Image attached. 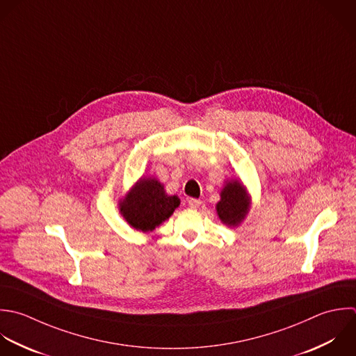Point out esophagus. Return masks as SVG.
<instances>
[{
  "mask_svg": "<svg viewBox=\"0 0 356 356\" xmlns=\"http://www.w3.org/2000/svg\"><path fill=\"white\" fill-rule=\"evenodd\" d=\"M187 204H188L190 208H194V209H195V208H198V207L201 205V201H200V200H195V198H188V200H187Z\"/></svg>",
  "mask_w": 356,
  "mask_h": 356,
  "instance_id": "esophagus-1",
  "label": "esophagus"
}]
</instances>
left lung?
<instances>
[{
	"mask_svg": "<svg viewBox=\"0 0 356 356\" xmlns=\"http://www.w3.org/2000/svg\"><path fill=\"white\" fill-rule=\"evenodd\" d=\"M220 201L216 205L220 220L229 226H237L248 212V198L238 180L226 183Z\"/></svg>",
	"mask_w": 356,
	"mask_h": 356,
	"instance_id": "obj_1",
	"label": "left lung"
}]
</instances>
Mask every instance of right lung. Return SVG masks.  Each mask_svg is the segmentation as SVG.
Listing matches in <instances>:
<instances>
[{
    "instance_id": "right-lung-1",
    "label": "right lung",
    "mask_w": 356,
    "mask_h": 356,
    "mask_svg": "<svg viewBox=\"0 0 356 356\" xmlns=\"http://www.w3.org/2000/svg\"><path fill=\"white\" fill-rule=\"evenodd\" d=\"M179 204L176 195L165 194L158 180L141 179L120 204V212L134 229L149 232L169 219Z\"/></svg>"
}]
</instances>
